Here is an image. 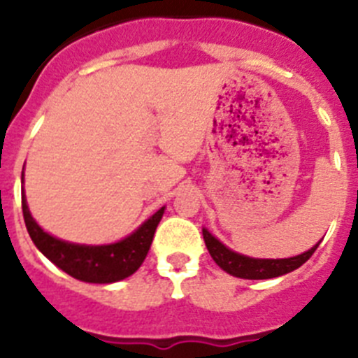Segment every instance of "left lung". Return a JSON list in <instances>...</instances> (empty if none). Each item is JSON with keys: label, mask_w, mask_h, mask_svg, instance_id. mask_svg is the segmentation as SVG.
I'll list each match as a JSON object with an SVG mask.
<instances>
[{"label": "left lung", "mask_w": 358, "mask_h": 358, "mask_svg": "<svg viewBox=\"0 0 358 358\" xmlns=\"http://www.w3.org/2000/svg\"><path fill=\"white\" fill-rule=\"evenodd\" d=\"M204 242L210 251L211 258L220 268H224L227 274L243 280H268V278L283 276L287 273H292L297 267H301L310 256L314 255L319 243L308 249L303 255H297L294 258H283V260H258V258H249L238 252H233L227 249L222 242H218L210 231L202 229Z\"/></svg>", "instance_id": "8db88e82"}]
</instances>
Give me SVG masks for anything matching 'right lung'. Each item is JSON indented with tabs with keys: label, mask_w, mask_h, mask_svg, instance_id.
<instances>
[{
	"label": "right lung",
	"mask_w": 358,
	"mask_h": 358,
	"mask_svg": "<svg viewBox=\"0 0 358 358\" xmlns=\"http://www.w3.org/2000/svg\"><path fill=\"white\" fill-rule=\"evenodd\" d=\"M21 204H23L28 235L34 240L37 249L69 276L87 283H113L134 274L143 264L157 224L164 213V208H161L140 229H136L122 242L110 245H78V243L62 242L44 233L31 218L24 194L21 195Z\"/></svg>",
	"instance_id": "1"
}]
</instances>
